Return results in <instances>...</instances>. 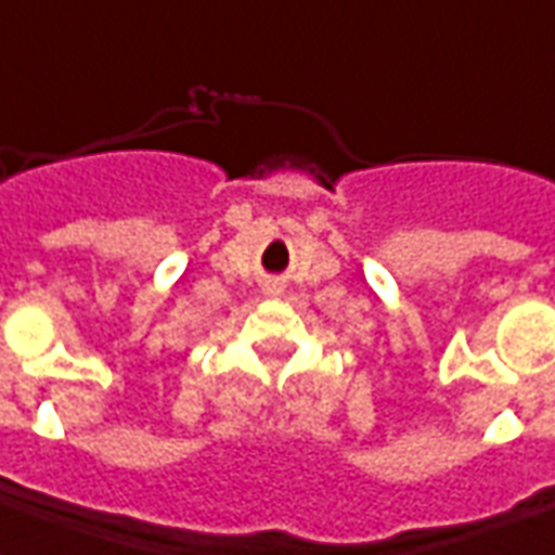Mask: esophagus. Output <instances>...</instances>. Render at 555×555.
<instances>
[{"label": "esophagus", "mask_w": 555, "mask_h": 555, "mask_svg": "<svg viewBox=\"0 0 555 555\" xmlns=\"http://www.w3.org/2000/svg\"><path fill=\"white\" fill-rule=\"evenodd\" d=\"M267 292H269V295H278V292H281V283H278V281H269V283H267Z\"/></svg>", "instance_id": "1"}]
</instances>
